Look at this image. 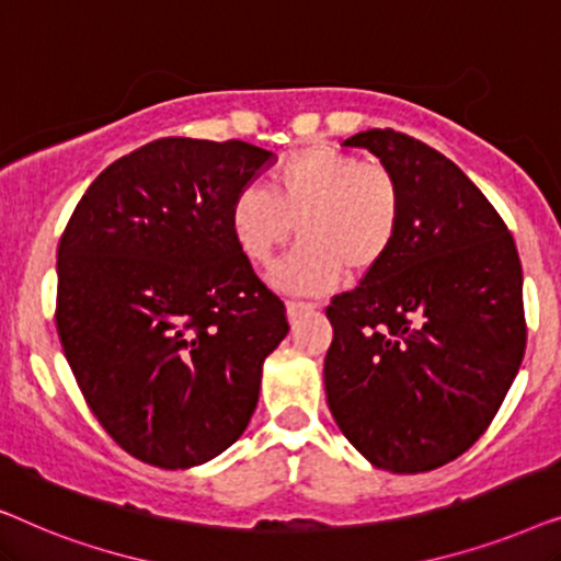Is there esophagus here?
Masks as SVG:
<instances>
[{
  "instance_id": "34e87169",
  "label": "esophagus",
  "mask_w": 561,
  "mask_h": 561,
  "mask_svg": "<svg viewBox=\"0 0 561 561\" xmlns=\"http://www.w3.org/2000/svg\"><path fill=\"white\" fill-rule=\"evenodd\" d=\"M313 309H317V304H306V301H286L288 319H296L298 313H304V311H313Z\"/></svg>"
}]
</instances>
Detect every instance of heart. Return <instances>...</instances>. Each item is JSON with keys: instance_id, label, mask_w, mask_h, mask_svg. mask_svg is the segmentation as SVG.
Returning <instances> with one entry per match:
<instances>
[{"instance_id": "1", "label": "heart", "mask_w": 561, "mask_h": 561, "mask_svg": "<svg viewBox=\"0 0 561 561\" xmlns=\"http://www.w3.org/2000/svg\"><path fill=\"white\" fill-rule=\"evenodd\" d=\"M401 219L403 188L390 168L324 145L294 152L273 173V194L250 183L229 204V229L250 263H271L294 227L301 234L271 271L273 286L290 294H327L344 271L373 273L393 250Z\"/></svg>"}]
</instances>
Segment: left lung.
Wrapping results in <instances>:
<instances>
[{"label": "left lung", "mask_w": 561, "mask_h": 561, "mask_svg": "<svg viewBox=\"0 0 561 561\" xmlns=\"http://www.w3.org/2000/svg\"><path fill=\"white\" fill-rule=\"evenodd\" d=\"M342 148L396 173L403 219L380 267L329 304L327 403L367 462L426 472L480 439L516 380L524 271L493 204L442 152L393 129Z\"/></svg>", "instance_id": "left-lung-1"}]
</instances>
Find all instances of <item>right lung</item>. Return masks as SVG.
<instances>
[{
  "label": "right lung",
  "mask_w": 561,
  "mask_h": 561,
  "mask_svg": "<svg viewBox=\"0 0 561 561\" xmlns=\"http://www.w3.org/2000/svg\"><path fill=\"white\" fill-rule=\"evenodd\" d=\"M273 163L242 140H156L96 175L60 237L64 355L99 424L142 462H209L255 413L288 319L237 248L229 204Z\"/></svg>",
  "instance_id": "right-lung-1"
}]
</instances>
